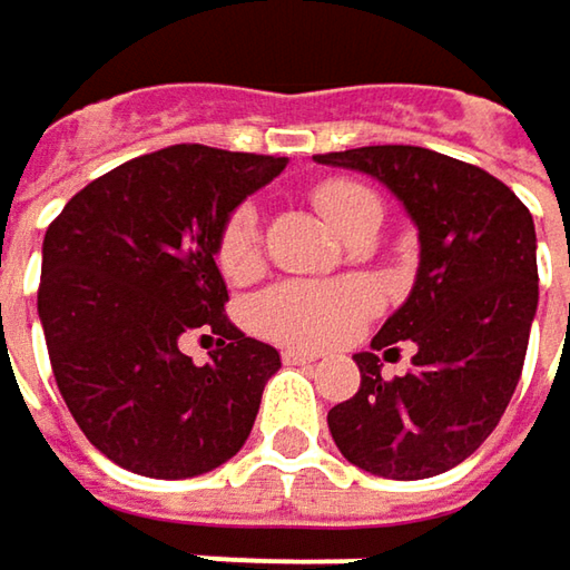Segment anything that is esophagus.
I'll use <instances>...</instances> for the list:
<instances>
[{
    "label": "esophagus",
    "instance_id": "obj_1",
    "mask_svg": "<svg viewBox=\"0 0 570 570\" xmlns=\"http://www.w3.org/2000/svg\"><path fill=\"white\" fill-rule=\"evenodd\" d=\"M320 352H306V348H284V362L286 365H309L316 362Z\"/></svg>",
    "mask_w": 570,
    "mask_h": 570
}]
</instances>
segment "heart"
Wrapping results in <instances>:
<instances>
[{
	"instance_id": "b5f03b06",
	"label": "heart",
	"mask_w": 570,
	"mask_h": 570,
	"mask_svg": "<svg viewBox=\"0 0 570 570\" xmlns=\"http://www.w3.org/2000/svg\"><path fill=\"white\" fill-rule=\"evenodd\" d=\"M316 212L345 232L355 215L375 202V195L352 179H323L309 191ZM218 271L228 281H247L261 264V218L254 205H237L225 218L215 240ZM379 309V293L365 281H338V284H313V281H281L261 289L250 299V326L267 338H277L296 348H323L348 338L362 320Z\"/></svg>"
}]
</instances>
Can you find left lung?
I'll return each mask as SVG.
<instances>
[{"instance_id":"8db88e82","label":"left lung","mask_w":570,"mask_h":570,"mask_svg":"<svg viewBox=\"0 0 570 570\" xmlns=\"http://www.w3.org/2000/svg\"><path fill=\"white\" fill-rule=\"evenodd\" d=\"M316 163L385 181L417 225L411 296L358 352V391L330 411L348 463L385 480H428L463 463L519 385L539 306L535 225L509 185L424 146H362ZM415 342L412 372L381 379L379 351Z\"/></svg>"}]
</instances>
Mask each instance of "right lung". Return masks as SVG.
Segmentation results:
<instances>
[{"instance_id": "right-lung-1", "label": "right lung", "mask_w": 570, "mask_h": 570, "mask_svg": "<svg viewBox=\"0 0 570 570\" xmlns=\"http://www.w3.org/2000/svg\"><path fill=\"white\" fill-rule=\"evenodd\" d=\"M284 166L179 142L83 185L48 225L38 316L51 372L83 438L117 466L185 480L244 446L281 352L225 316L215 240ZM195 332L219 338L205 366L180 352Z\"/></svg>"}]
</instances>
